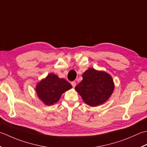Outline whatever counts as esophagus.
<instances>
[{
	"label": "esophagus",
	"mask_w": 147,
	"mask_h": 147,
	"mask_svg": "<svg viewBox=\"0 0 147 147\" xmlns=\"http://www.w3.org/2000/svg\"><path fill=\"white\" fill-rule=\"evenodd\" d=\"M71 86H73V88H75V87L76 86V82H75V81H74V82H71Z\"/></svg>",
	"instance_id": "esophagus-1"
}]
</instances>
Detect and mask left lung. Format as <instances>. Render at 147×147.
Wrapping results in <instances>:
<instances>
[{
	"instance_id": "obj_1",
	"label": "left lung",
	"mask_w": 147,
	"mask_h": 147,
	"mask_svg": "<svg viewBox=\"0 0 147 147\" xmlns=\"http://www.w3.org/2000/svg\"><path fill=\"white\" fill-rule=\"evenodd\" d=\"M114 88V82L109 74L89 68L82 74V81L75 89L88 105L96 107L109 100Z\"/></svg>"
}]
</instances>
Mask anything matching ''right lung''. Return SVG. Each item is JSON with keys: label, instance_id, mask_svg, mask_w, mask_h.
I'll return each instance as SVG.
<instances>
[{"label": "right lung", "instance_id": "obj_1", "mask_svg": "<svg viewBox=\"0 0 147 147\" xmlns=\"http://www.w3.org/2000/svg\"><path fill=\"white\" fill-rule=\"evenodd\" d=\"M71 88L72 86L65 79L51 73L36 84L35 91L38 98L50 106L58 102L61 95Z\"/></svg>", "mask_w": 147, "mask_h": 147}]
</instances>
